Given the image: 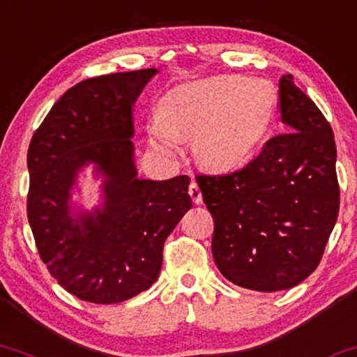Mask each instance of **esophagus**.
I'll return each instance as SVG.
<instances>
[{
	"label": "esophagus",
	"mask_w": 357,
	"mask_h": 357,
	"mask_svg": "<svg viewBox=\"0 0 357 357\" xmlns=\"http://www.w3.org/2000/svg\"><path fill=\"white\" fill-rule=\"evenodd\" d=\"M188 192H189V196H191V199H192L194 204H201V202H202V192H201V189H199V186H197L196 183L189 184Z\"/></svg>",
	"instance_id": "obj_1"
}]
</instances>
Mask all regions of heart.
<instances>
[{
	"label": "heart",
	"mask_w": 357,
	"mask_h": 357,
	"mask_svg": "<svg viewBox=\"0 0 357 357\" xmlns=\"http://www.w3.org/2000/svg\"><path fill=\"white\" fill-rule=\"evenodd\" d=\"M278 97L265 79L215 75L169 90L148 126L158 155L176 156V142H191L201 166L232 169L259 150L277 115Z\"/></svg>",
	"instance_id": "1"
}]
</instances>
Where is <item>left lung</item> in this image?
<instances>
[{
    "label": "left lung",
    "instance_id": "1",
    "mask_svg": "<svg viewBox=\"0 0 357 357\" xmlns=\"http://www.w3.org/2000/svg\"><path fill=\"white\" fill-rule=\"evenodd\" d=\"M278 87L288 132L268 139L241 171L196 178L214 219L219 272L234 285L267 293L314 272L340 211L331 126L291 74Z\"/></svg>",
    "mask_w": 357,
    "mask_h": 357
}]
</instances>
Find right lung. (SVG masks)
<instances>
[{
  "label": "right lung",
  "instance_id": "add662e5",
  "mask_svg": "<svg viewBox=\"0 0 357 357\" xmlns=\"http://www.w3.org/2000/svg\"><path fill=\"white\" fill-rule=\"evenodd\" d=\"M158 69L84 80L54 103L28 150V219L49 272L77 298L120 303L156 282L163 245L191 209L189 178H138L132 107ZM101 197L87 210L79 178Z\"/></svg>",
  "mask_w": 357,
  "mask_h": 357
}]
</instances>
